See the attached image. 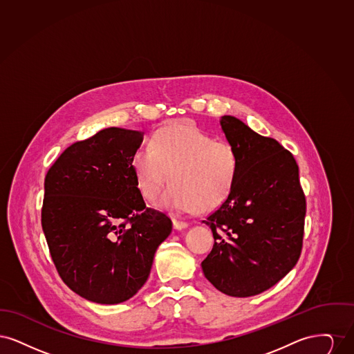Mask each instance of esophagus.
<instances>
[{
    "mask_svg": "<svg viewBox=\"0 0 354 354\" xmlns=\"http://www.w3.org/2000/svg\"><path fill=\"white\" fill-rule=\"evenodd\" d=\"M172 224H174L175 230H183V228L188 227L187 221H182V220L179 219H172Z\"/></svg>",
    "mask_w": 354,
    "mask_h": 354,
    "instance_id": "obj_1",
    "label": "esophagus"
}]
</instances>
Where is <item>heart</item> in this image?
<instances>
[{
	"label": "heart",
	"mask_w": 354,
	"mask_h": 354,
	"mask_svg": "<svg viewBox=\"0 0 354 354\" xmlns=\"http://www.w3.org/2000/svg\"><path fill=\"white\" fill-rule=\"evenodd\" d=\"M140 194L155 201L172 182L160 205L176 212L212 211L235 188L239 156L235 147L212 139L189 122H175L152 135L151 147L140 146L131 156Z\"/></svg>",
	"instance_id": "b5f03b06"
}]
</instances>
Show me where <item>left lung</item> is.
Segmentation results:
<instances>
[{"label": "left lung", "mask_w": 354, "mask_h": 354, "mask_svg": "<svg viewBox=\"0 0 354 354\" xmlns=\"http://www.w3.org/2000/svg\"><path fill=\"white\" fill-rule=\"evenodd\" d=\"M221 129L239 156L230 198L204 223L215 244L203 260L207 280L234 297L259 295L292 270L303 250L306 202L299 166L276 139L224 115Z\"/></svg>", "instance_id": "8db88e82"}]
</instances>
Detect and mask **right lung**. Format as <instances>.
Returning <instances> with one entry per match:
<instances>
[{
	"mask_svg": "<svg viewBox=\"0 0 354 354\" xmlns=\"http://www.w3.org/2000/svg\"><path fill=\"white\" fill-rule=\"evenodd\" d=\"M142 140L140 131L104 129L73 143L45 178L41 221L53 263L62 281L93 303L131 299L172 231L136 185L131 156Z\"/></svg>",
	"mask_w": 354,
	"mask_h": 354,
	"instance_id": "obj_1",
	"label": "right lung"
}]
</instances>
